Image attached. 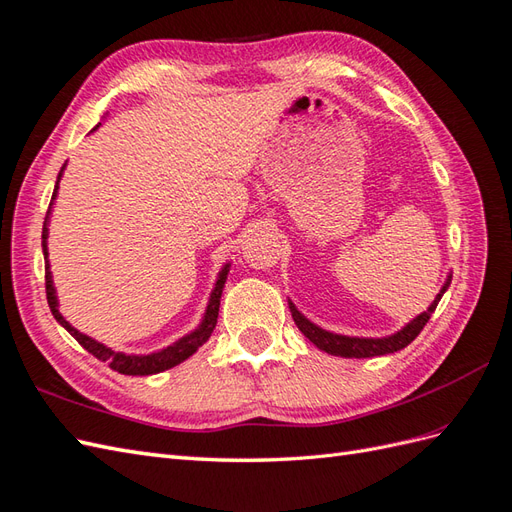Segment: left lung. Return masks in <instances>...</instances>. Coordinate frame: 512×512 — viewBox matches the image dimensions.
I'll use <instances>...</instances> for the list:
<instances>
[{
  "label": "left lung",
  "instance_id": "left-lung-1",
  "mask_svg": "<svg viewBox=\"0 0 512 512\" xmlns=\"http://www.w3.org/2000/svg\"><path fill=\"white\" fill-rule=\"evenodd\" d=\"M452 278H447L445 286L441 289V293L434 297L432 306L426 310V313H421L417 319H413L408 323L404 330H400L393 336H386V339H354V336H341V334H332L317 328L315 323H310L299 310L289 302L291 308V315L297 323V328L302 330V334L306 336L308 341H313L319 350L328 352L332 356H343V358H371V356H384V354H393V352H400L408 343H413L419 332L423 330V326L430 321L432 313L436 310V304L441 302V297L445 293L447 286H450Z\"/></svg>",
  "mask_w": 512,
  "mask_h": 512
}]
</instances>
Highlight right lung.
<instances>
[{
    "mask_svg": "<svg viewBox=\"0 0 512 512\" xmlns=\"http://www.w3.org/2000/svg\"><path fill=\"white\" fill-rule=\"evenodd\" d=\"M56 191H58V182H56L52 199L56 197ZM49 206H52V204H49ZM45 239H47V226H43V252L47 254ZM226 278H228V265L223 267V271L219 273V280L215 284L213 295H210V302H208L202 326H199L195 332L186 334L184 339H180L178 343H173L171 347H167V350L156 352V354H147V356H128V354H121V352H112L110 347H104L102 343L89 339V336L78 332L76 328H71L69 323L62 319V315L58 313V302H56V295H54L52 273H49V265H47V273H45V293H47V304H49V308H52V315L56 317V321H60L62 326L67 328V332L84 347L86 352L93 354L97 360H102V363H106L112 371L123 373V376H152V373H160V371L180 365L182 360H186L191 354L197 352L199 345H204L210 339V334H213V330L217 326L219 299H221V291H223V284H226Z\"/></svg>",
    "mask_w": 512,
    "mask_h": 512,
    "instance_id": "add662e5",
    "label": "right lung"
}]
</instances>
